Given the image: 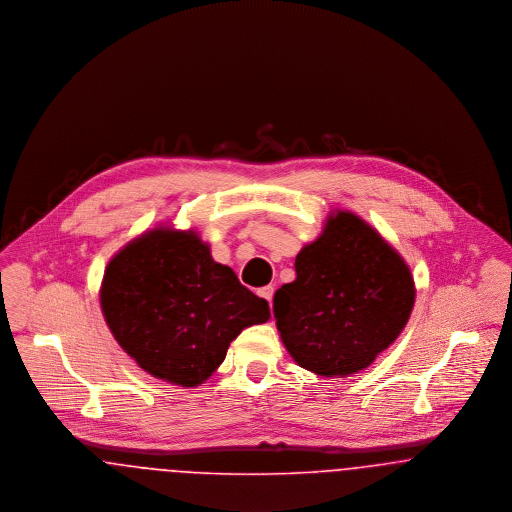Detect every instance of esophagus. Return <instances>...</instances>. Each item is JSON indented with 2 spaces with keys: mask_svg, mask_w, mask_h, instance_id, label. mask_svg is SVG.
<instances>
[{
  "mask_svg": "<svg viewBox=\"0 0 512 512\" xmlns=\"http://www.w3.org/2000/svg\"><path fill=\"white\" fill-rule=\"evenodd\" d=\"M258 296L266 298L269 304H271V298H273V287H271V285H268V287H262V289H258Z\"/></svg>",
  "mask_w": 512,
  "mask_h": 512,
  "instance_id": "obj_1",
  "label": "esophagus"
}]
</instances>
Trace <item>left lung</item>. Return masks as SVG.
Segmentation results:
<instances>
[{
    "instance_id": "1",
    "label": "left lung",
    "mask_w": 512,
    "mask_h": 512,
    "mask_svg": "<svg viewBox=\"0 0 512 512\" xmlns=\"http://www.w3.org/2000/svg\"><path fill=\"white\" fill-rule=\"evenodd\" d=\"M296 279L273 296L279 337L316 376L366 370L395 343L414 308L416 285L403 256L349 210L331 212L295 260Z\"/></svg>"
}]
</instances>
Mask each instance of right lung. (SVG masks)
<instances>
[{
  "label": "right lung",
  "mask_w": 512,
  "mask_h": 512,
  "mask_svg": "<svg viewBox=\"0 0 512 512\" xmlns=\"http://www.w3.org/2000/svg\"><path fill=\"white\" fill-rule=\"evenodd\" d=\"M100 306L111 335L152 377L198 387L241 331L266 323L268 300L217 264L196 229L158 225L109 260Z\"/></svg>",
  "instance_id": "add662e5"
}]
</instances>
